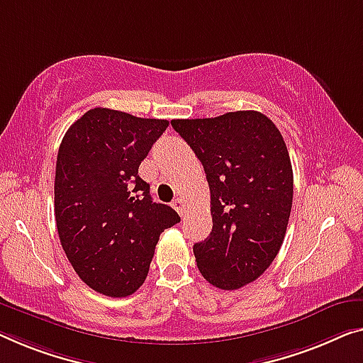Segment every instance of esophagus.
<instances>
[{
    "label": "esophagus",
    "instance_id": "1",
    "mask_svg": "<svg viewBox=\"0 0 363 363\" xmlns=\"http://www.w3.org/2000/svg\"><path fill=\"white\" fill-rule=\"evenodd\" d=\"M172 208H174L176 212L179 213L181 216L186 213V203H184V200L181 197H177V199L172 200Z\"/></svg>",
    "mask_w": 363,
    "mask_h": 363
}]
</instances>
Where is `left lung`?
Segmentation results:
<instances>
[{
  "mask_svg": "<svg viewBox=\"0 0 363 363\" xmlns=\"http://www.w3.org/2000/svg\"><path fill=\"white\" fill-rule=\"evenodd\" d=\"M207 174L212 231L194 245L200 274L236 290L266 272L282 246L294 200V171L282 133L257 111L174 118Z\"/></svg>",
  "mask_w": 363,
  "mask_h": 363,
  "instance_id": "8db88e82",
  "label": "left lung"
}]
</instances>
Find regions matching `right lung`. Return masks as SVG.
<instances>
[{
  "label": "right lung",
  "instance_id": "add662e5",
  "mask_svg": "<svg viewBox=\"0 0 363 363\" xmlns=\"http://www.w3.org/2000/svg\"><path fill=\"white\" fill-rule=\"evenodd\" d=\"M169 125L96 107L67 130L57 156L55 220L74 272L97 294L121 298L147 279L156 242L181 216L156 203L140 163Z\"/></svg>",
  "mask_w": 363,
  "mask_h": 363
}]
</instances>
